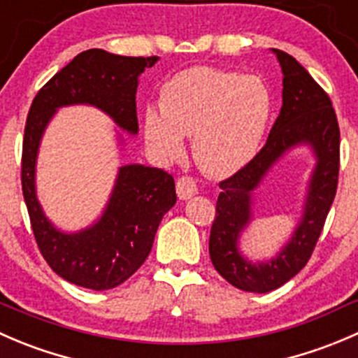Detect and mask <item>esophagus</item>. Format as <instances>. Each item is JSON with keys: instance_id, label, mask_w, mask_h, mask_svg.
<instances>
[{"instance_id": "34e87169", "label": "esophagus", "mask_w": 358, "mask_h": 358, "mask_svg": "<svg viewBox=\"0 0 358 358\" xmlns=\"http://www.w3.org/2000/svg\"><path fill=\"white\" fill-rule=\"evenodd\" d=\"M176 194H178L180 199H190L197 194V183L190 176H182L176 182Z\"/></svg>"}]
</instances>
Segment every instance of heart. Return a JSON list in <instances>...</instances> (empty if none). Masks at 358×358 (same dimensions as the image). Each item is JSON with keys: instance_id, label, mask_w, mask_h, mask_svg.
I'll use <instances>...</instances> for the list:
<instances>
[{"instance_id": "1", "label": "heart", "mask_w": 358, "mask_h": 358, "mask_svg": "<svg viewBox=\"0 0 358 358\" xmlns=\"http://www.w3.org/2000/svg\"><path fill=\"white\" fill-rule=\"evenodd\" d=\"M271 117V89L260 76L197 66L162 85L159 110L143 113V134L162 162L180 161L183 136H192L197 164L208 175L229 176L259 154Z\"/></svg>"}]
</instances>
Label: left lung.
Masks as SVG:
<instances>
[{
    "label": "left lung",
    "instance_id": "8db88e82",
    "mask_svg": "<svg viewBox=\"0 0 358 358\" xmlns=\"http://www.w3.org/2000/svg\"><path fill=\"white\" fill-rule=\"evenodd\" d=\"M271 52L283 75L282 110L262 150L220 182L210 232V257L218 275L236 289L255 294L278 289L306 266L334 201L339 175V126L331 99L292 55L278 48ZM301 146L312 152L315 166L296 227L275 256L252 261L242 253L241 236L255 217V190L287 153Z\"/></svg>",
    "mask_w": 358,
    "mask_h": 358
}]
</instances>
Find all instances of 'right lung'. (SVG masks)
Here are the masks:
<instances>
[{
	"instance_id": "obj_1",
	"label": "right lung",
	"mask_w": 358,
	"mask_h": 358,
	"mask_svg": "<svg viewBox=\"0 0 358 358\" xmlns=\"http://www.w3.org/2000/svg\"><path fill=\"white\" fill-rule=\"evenodd\" d=\"M159 57H126L91 48L52 76L33 99L22 145V194L34 238L52 271L91 290L126 282L145 262L162 217L175 206V180L164 169L120 166L103 213L87 227L62 231L45 215L36 194L41 140L59 108L94 106L131 136L138 134L136 89L140 75ZM115 131L120 152L126 141Z\"/></svg>"
}]
</instances>
